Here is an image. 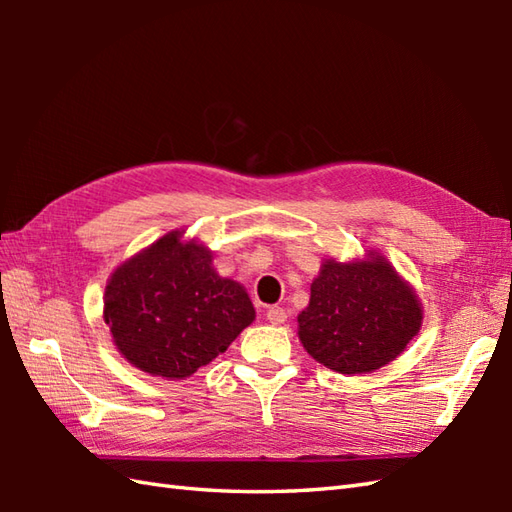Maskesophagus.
<instances>
[{
	"mask_svg": "<svg viewBox=\"0 0 512 512\" xmlns=\"http://www.w3.org/2000/svg\"><path fill=\"white\" fill-rule=\"evenodd\" d=\"M266 319H268L270 323H273V325H281V323H286L288 314H286V310H284V308L273 306V308H268V310H266Z\"/></svg>",
	"mask_w": 512,
	"mask_h": 512,
	"instance_id": "1",
	"label": "esophagus"
}]
</instances>
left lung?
<instances>
[{
  "label": "left lung",
  "mask_w": 512,
  "mask_h": 512,
  "mask_svg": "<svg viewBox=\"0 0 512 512\" xmlns=\"http://www.w3.org/2000/svg\"><path fill=\"white\" fill-rule=\"evenodd\" d=\"M297 321L314 361L339 374H369L405 352L422 325V306L396 268L369 250L354 262L325 259Z\"/></svg>",
  "instance_id": "1"
}]
</instances>
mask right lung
Wrapping results in <instances>:
<instances>
[{"instance_id":"1","label":"right lung","mask_w":512,"mask_h":512,"mask_svg":"<svg viewBox=\"0 0 512 512\" xmlns=\"http://www.w3.org/2000/svg\"><path fill=\"white\" fill-rule=\"evenodd\" d=\"M103 319L116 350L151 376L184 380L226 352L255 321L248 292L213 268L211 250L182 231L118 266L105 288Z\"/></svg>"}]
</instances>
